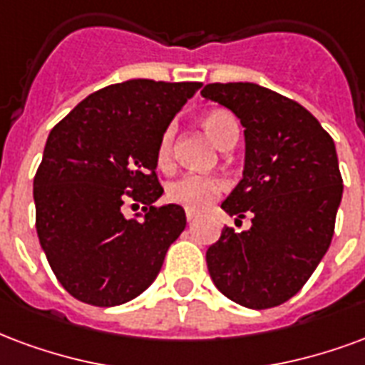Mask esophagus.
Returning <instances> with one entry per match:
<instances>
[{"instance_id":"esophagus-1","label":"esophagus","mask_w":365,"mask_h":365,"mask_svg":"<svg viewBox=\"0 0 365 365\" xmlns=\"http://www.w3.org/2000/svg\"><path fill=\"white\" fill-rule=\"evenodd\" d=\"M185 218H187V222H193V220L197 218V212H195V210L187 209V210H185Z\"/></svg>"}]
</instances>
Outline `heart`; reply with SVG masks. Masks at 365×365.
I'll use <instances>...</instances> for the list:
<instances>
[{
  "label": "heart",
  "instance_id": "1",
  "mask_svg": "<svg viewBox=\"0 0 365 365\" xmlns=\"http://www.w3.org/2000/svg\"><path fill=\"white\" fill-rule=\"evenodd\" d=\"M203 128L218 147L224 148L237 139V121L226 110H215L203 118ZM172 148H174V128L164 129L156 147V162L160 168H168L172 164ZM224 190V182L217 175L185 174L168 183L166 197L175 205H182L190 210L207 209Z\"/></svg>",
  "mask_w": 365,
  "mask_h": 365
}]
</instances>
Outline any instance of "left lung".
Segmentation results:
<instances>
[{
    "label": "left lung",
    "mask_w": 365,
    "mask_h": 365,
    "mask_svg": "<svg viewBox=\"0 0 365 365\" xmlns=\"http://www.w3.org/2000/svg\"><path fill=\"white\" fill-rule=\"evenodd\" d=\"M201 96L240 118L244 178L222 209L251 228H224L207 250L218 290L250 309L284 304L331 245L342 178L331 135L306 108L255 83H210Z\"/></svg>",
    "instance_id": "8db88e82"
}]
</instances>
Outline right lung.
I'll return each instance as SVG.
<instances>
[{
  "mask_svg": "<svg viewBox=\"0 0 365 365\" xmlns=\"http://www.w3.org/2000/svg\"><path fill=\"white\" fill-rule=\"evenodd\" d=\"M201 83L131 79L100 88L59 121L34 175L36 232L59 284L73 298L112 307L137 298L160 272L185 228L164 193L156 147ZM128 198L142 220L123 217Z\"/></svg>",
  "mask_w": 365,
  "mask_h": 365,
  "instance_id": "obj_1",
  "label": "right lung"
}]
</instances>
